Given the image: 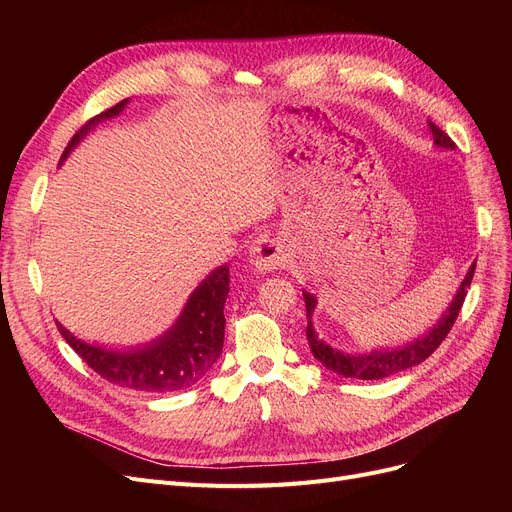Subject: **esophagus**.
<instances>
[{
	"mask_svg": "<svg viewBox=\"0 0 512 512\" xmlns=\"http://www.w3.org/2000/svg\"><path fill=\"white\" fill-rule=\"evenodd\" d=\"M250 256H252L250 258L252 267L260 273H271V271H277L286 265L284 247L271 237H260L254 243Z\"/></svg>",
	"mask_w": 512,
	"mask_h": 512,
	"instance_id": "34e87169",
	"label": "esophagus"
}]
</instances>
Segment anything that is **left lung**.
Listing matches in <instances>:
<instances>
[{
  "label": "left lung",
  "instance_id": "8db88e82",
  "mask_svg": "<svg viewBox=\"0 0 512 512\" xmlns=\"http://www.w3.org/2000/svg\"><path fill=\"white\" fill-rule=\"evenodd\" d=\"M429 132L433 136V147H438L442 151H453L455 143L448 138L436 123L427 121ZM476 269V260L470 265L466 277H463L453 301L448 303V307L442 312V316L431 324V327L421 333L418 337H412L410 342L401 344V346H382V348H371L369 352H346L339 350L331 344L324 342L322 337H318L314 329V312L318 299L312 292L303 290V299H305V309H307V342L309 348H312L314 359H318L324 367L335 371V374L344 376V378H359V380H380V378H389L393 374H399V371L410 369L418 363H423L429 354H433L446 333L451 331L453 322L459 314V309L463 305V299H466V288L472 282V275Z\"/></svg>",
  "mask_w": 512,
  "mask_h": 512
}]
</instances>
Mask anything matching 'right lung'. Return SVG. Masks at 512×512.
Masks as SVG:
<instances>
[{"instance_id": "right-lung-1", "label": "right lung", "mask_w": 512, "mask_h": 512, "mask_svg": "<svg viewBox=\"0 0 512 512\" xmlns=\"http://www.w3.org/2000/svg\"><path fill=\"white\" fill-rule=\"evenodd\" d=\"M128 102L130 98L121 100L113 108H108L106 113L89 119L72 136L66 151L61 153L59 166L68 160L70 153L79 147L89 132H94L100 123L126 111ZM228 284V265L215 267L192 290L177 320L162 335L149 339L145 344L104 346L85 342L79 335L68 331L59 320L55 322L70 348L104 380L145 393L183 391L190 389L198 380H203L213 363L220 359L226 324L224 303L230 292Z\"/></svg>"}]
</instances>
